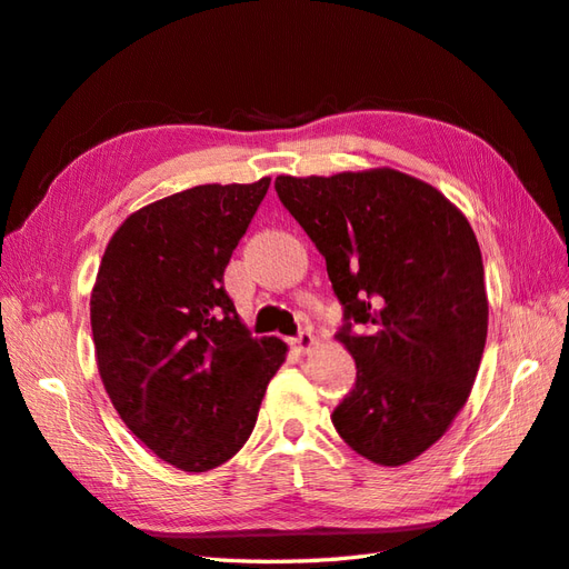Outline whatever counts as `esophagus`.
<instances>
[{
	"mask_svg": "<svg viewBox=\"0 0 569 569\" xmlns=\"http://www.w3.org/2000/svg\"><path fill=\"white\" fill-rule=\"evenodd\" d=\"M316 343V339H313V335L308 332V330H303V332H299V337L297 339H291V347H295L297 351H301V353H306L308 349H311Z\"/></svg>",
	"mask_w": 569,
	"mask_h": 569,
	"instance_id": "34e87169",
	"label": "esophagus"
}]
</instances>
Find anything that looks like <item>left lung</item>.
I'll return each mask as SVG.
<instances>
[{
  "instance_id": "left-lung-1",
  "label": "left lung",
  "mask_w": 569,
  "mask_h": 569,
  "mask_svg": "<svg viewBox=\"0 0 569 569\" xmlns=\"http://www.w3.org/2000/svg\"><path fill=\"white\" fill-rule=\"evenodd\" d=\"M274 189L325 256L343 308L337 339L356 360V385L335 429L377 465L418 458L468 401L487 343L485 266L468 218L391 168L280 176Z\"/></svg>"
}]
</instances>
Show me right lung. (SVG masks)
I'll return each mask as SVG.
<instances>
[{"label":"right lung","mask_w":569,"mask_h":569,"mask_svg":"<svg viewBox=\"0 0 569 569\" xmlns=\"http://www.w3.org/2000/svg\"><path fill=\"white\" fill-rule=\"evenodd\" d=\"M270 187L199 184L126 218L90 299L97 368L120 420L161 460L206 472L253 432L287 343L256 339L222 274Z\"/></svg>","instance_id":"obj_1"}]
</instances>
